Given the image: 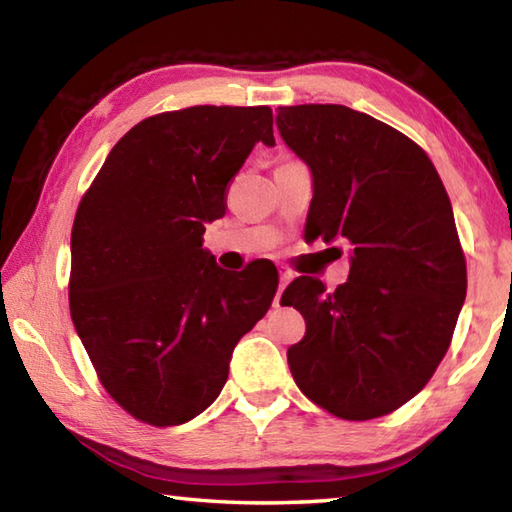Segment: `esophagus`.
Wrapping results in <instances>:
<instances>
[{
    "instance_id": "obj_1",
    "label": "esophagus",
    "mask_w": 512,
    "mask_h": 512,
    "mask_svg": "<svg viewBox=\"0 0 512 512\" xmlns=\"http://www.w3.org/2000/svg\"><path fill=\"white\" fill-rule=\"evenodd\" d=\"M291 273H287V271H282L280 273V289H277V293H275V300H273V307H280V300H282V291H284V287H287V284L291 282Z\"/></svg>"
}]
</instances>
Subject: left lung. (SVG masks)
<instances>
[{"label": "left lung", "mask_w": 512, "mask_h": 512, "mask_svg": "<svg viewBox=\"0 0 512 512\" xmlns=\"http://www.w3.org/2000/svg\"><path fill=\"white\" fill-rule=\"evenodd\" d=\"M275 124L314 180L305 235L352 246L336 291L302 275L282 293L307 323L287 352L291 375L336 418L393 413L443 361L467 291L443 180L418 144L366 112L305 103Z\"/></svg>", "instance_id": "8db88e82"}]
</instances>
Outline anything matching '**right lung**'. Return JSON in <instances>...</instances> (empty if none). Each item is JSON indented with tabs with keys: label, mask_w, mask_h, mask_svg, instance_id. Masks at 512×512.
Returning a JSON list of instances; mask_svg holds the SVG:
<instances>
[{
	"label": "right lung",
	"mask_w": 512,
	"mask_h": 512,
	"mask_svg": "<svg viewBox=\"0 0 512 512\" xmlns=\"http://www.w3.org/2000/svg\"><path fill=\"white\" fill-rule=\"evenodd\" d=\"M257 142L275 144L268 106L162 112L112 146L81 198L69 311L103 388L135 420L176 427L203 413L271 307L277 271L232 275L203 248Z\"/></svg>",
	"instance_id": "obj_1"
}]
</instances>
